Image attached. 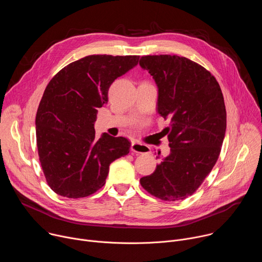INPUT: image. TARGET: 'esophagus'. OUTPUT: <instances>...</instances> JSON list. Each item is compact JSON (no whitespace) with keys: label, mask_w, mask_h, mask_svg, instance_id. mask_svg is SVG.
I'll return each instance as SVG.
<instances>
[{"label":"esophagus","mask_w":262,"mask_h":262,"mask_svg":"<svg viewBox=\"0 0 262 262\" xmlns=\"http://www.w3.org/2000/svg\"><path fill=\"white\" fill-rule=\"evenodd\" d=\"M130 149L133 152H136V154H148L150 151V148H149L147 145H144L138 142H133Z\"/></svg>","instance_id":"obj_1"}]
</instances>
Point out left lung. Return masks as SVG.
I'll use <instances>...</instances> for the list:
<instances>
[{
	"instance_id": "left-lung-1",
	"label": "left lung",
	"mask_w": 262,
	"mask_h": 262,
	"mask_svg": "<svg viewBox=\"0 0 262 262\" xmlns=\"http://www.w3.org/2000/svg\"><path fill=\"white\" fill-rule=\"evenodd\" d=\"M159 88L158 112L171 154L155 172L140 179L143 188L164 201L193 195L215 165L226 132V107L219 83L200 64L176 55L143 56Z\"/></svg>"
}]
</instances>
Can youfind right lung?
<instances>
[{"mask_svg":"<svg viewBox=\"0 0 262 262\" xmlns=\"http://www.w3.org/2000/svg\"><path fill=\"white\" fill-rule=\"evenodd\" d=\"M140 56L91 55L62 68L47 86L36 114V142L50 188L67 198H84L104 185L112 162L126 156V138L95 139L98 108L118 77Z\"/></svg>","mask_w":262,"mask_h":262,"instance_id":"right-lung-1","label":"right lung"}]
</instances>
